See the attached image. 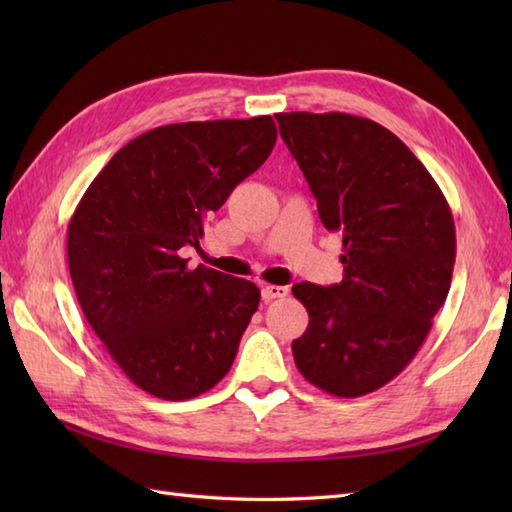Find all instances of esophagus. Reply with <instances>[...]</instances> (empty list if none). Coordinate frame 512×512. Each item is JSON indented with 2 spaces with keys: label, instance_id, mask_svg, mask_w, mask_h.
<instances>
[{
  "label": "esophagus",
  "instance_id": "obj_1",
  "mask_svg": "<svg viewBox=\"0 0 512 512\" xmlns=\"http://www.w3.org/2000/svg\"><path fill=\"white\" fill-rule=\"evenodd\" d=\"M288 295L286 286H264L262 288V299L264 301H275V299H284Z\"/></svg>",
  "mask_w": 512,
  "mask_h": 512
}]
</instances>
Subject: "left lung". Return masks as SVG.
Listing matches in <instances>:
<instances>
[{"instance_id": "1", "label": "left lung", "mask_w": 512, "mask_h": 512, "mask_svg": "<svg viewBox=\"0 0 512 512\" xmlns=\"http://www.w3.org/2000/svg\"><path fill=\"white\" fill-rule=\"evenodd\" d=\"M279 134L343 235V281L292 286L310 323L292 341L301 376L339 398L365 396L405 369L449 295L455 224L427 167L369 118L275 114Z\"/></svg>"}]
</instances>
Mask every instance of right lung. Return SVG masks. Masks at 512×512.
I'll return each instance as SVG.
<instances>
[{
	"label": "right lung",
	"instance_id": "obj_1",
	"mask_svg": "<svg viewBox=\"0 0 512 512\" xmlns=\"http://www.w3.org/2000/svg\"><path fill=\"white\" fill-rule=\"evenodd\" d=\"M270 116L156 127L118 149L68 224V266L94 334L125 376L189 400L231 369L259 306L253 281L187 268L204 220L275 147Z\"/></svg>",
	"mask_w": 512,
	"mask_h": 512
}]
</instances>
